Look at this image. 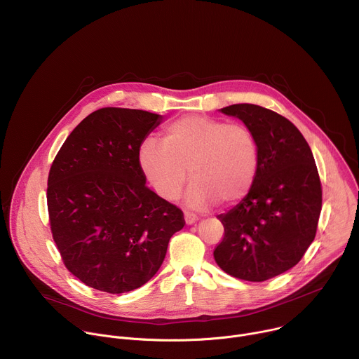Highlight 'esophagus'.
<instances>
[{"instance_id": "34e87169", "label": "esophagus", "mask_w": 359, "mask_h": 359, "mask_svg": "<svg viewBox=\"0 0 359 359\" xmlns=\"http://www.w3.org/2000/svg\"><path fill=\"white\" fill-rule=\"evenodd\" d=\"M196 220H197V217L194 216V215H191V213H184V222H186V224H193V223H196Z\"/></svg>"}]
</instances>
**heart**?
I'll return each mask as SVG.
<instances>
[{"label": "heart", "instance_id": "obj_1", "mask_svg": "<svg viewBox=\"0 0 359 359\" xmlns=\"http://www.w3.org/2000/svg\"><path fill=\"white\" fill-rule=\"evenodd\" d=\"M139 163L165 200L180 194L189 169L186 204L204 209L215 201L236 203L248 193L259 169V146L241 123L191 115L168 125L162 142L146 140Z\"/></svg>", "mask_w": 359, "mask_h": 359}]
</instances>
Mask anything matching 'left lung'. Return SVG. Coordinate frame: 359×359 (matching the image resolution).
Listing matches in <instances>:
<instances>
[{"mask_svg":"<svg viewBox=\"0 0 359 359\" xmlns=\"http://www.w3.org/2000/svg\"><path fill=\"white\" fill-rule=\"evenodd\" d=\"M240 119L259 146V169L247 196L217 219L224 237L215 250L227 274L260 283L292 269L314 241L323 190L313 151L284 116L259 105L220 109Z\"/></svg>","mask_w":359,"mask_h":359,"instance_id":"8db88e82","label":"left lung"}]
</instances>
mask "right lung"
<instances>
[{
	"label": "right lung",
	"instance_id": "obj_1",
	"mask_svg": "<svg viewBox=\"0 0 359 359\" xmlns=\"http://www.w3.org/2000/svg\"><path fill=\"white\" fill-rule=\"evenodd\" d=\"M162 115L102 108L67 137L50 166L46 201L65 267L83 284L122 294L161 269L180 209L146 186L139 150Z\"/></svg>",
	"mask_w": 359,
	"mask_h": 359
}]
</instances>
